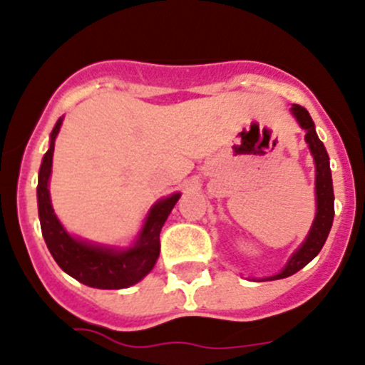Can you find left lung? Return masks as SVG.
Returning a JSON list of instances; mask_svg holds the SVG:
<instances>
[{
	"instance_id": "obj_1",
	"label": "left lung",
	"mask_w": 365,
	"mask_h": 365,
	"mask_svg": "<svg viewBox=\"0 0 365 365\" xmlns=\"http://www.w3.org/2000/svg\"><path fill=\"white\" fill-rule=\"evenodd\" d=\"M291 111L297 117L302 129H305V142L309 143V149L314 156V163H316V218H314L312 229H310L304 245L291 255V259L284 266L282 272L273 277H268L264 280L286 279V277L294 275L304 266L309 264L319 254L321 248H323L328 232L331 229V222H334V186H331L330 160H328L327 149H324L323 142L317 138L309 111L304 106H300V104H293Z\"/></svg>"
}]
</instances>
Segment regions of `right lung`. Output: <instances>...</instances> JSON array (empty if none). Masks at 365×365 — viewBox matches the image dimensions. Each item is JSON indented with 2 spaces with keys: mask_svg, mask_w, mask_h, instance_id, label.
Wrapping results in <instances>:
<instances>
[{
  "mask_svg": "<svg viewBox=\"0 0 365 365\" xmlns=\"http://www.w3.org/2000/svg\"><path fill=\"white\" fill-rule=\"evenodd\" d=\"M63 118H58L51 131V143L44 154L41 170H38V218H41L42 236L51 252L56 264L67 275L85 286L97 289H124L140 282L156 264L160 257V232L168 215L174 209L181 193H174L161 198L150 207L145 223L138 234L135 245L125 250H117L111 247L86 243V241L72 237L53 211L49 198V175L53 167V150L55 140L60 131Z\"/></svg>",
  "mask_w": 365,
  "mask_h": 365,
  "instance_id": "1",
  "label": "right lung"
}]
</instances>
